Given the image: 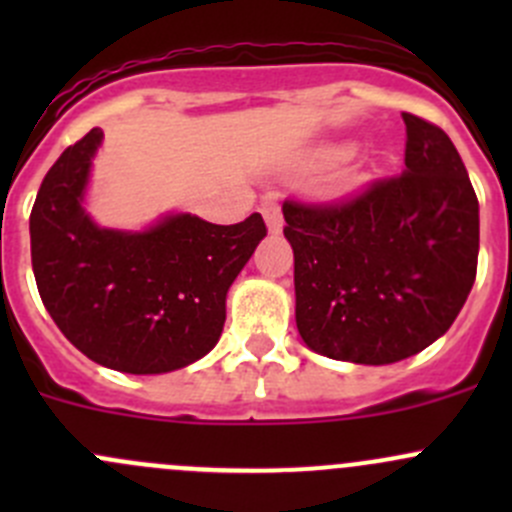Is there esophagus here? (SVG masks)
Wrapping results in <instances>:
<instances>
[{
    "mask_svg": "<svg viewBox=\"0 0 512 512\" xmlns=\"http://www.w3.org/2000/svg\"><path fill=\"white\" fill-rule=\"evenodd\" d=\"M260 210H262V215H265L267 230H270L272 235H275V232H280L282 230V210H280V205H277L275 200H265Z\"/></svg>",
    "mask_w": 512,
    "mask_h": 512,
    "instance_id": "1",
    "label": "esophagus"
}]
</instances>
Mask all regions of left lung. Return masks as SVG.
<instances>
[{
	"label": "left lung",
	"mask_w": 512,
	"mask_h": 512,
	"mask_svg": "<svg viewBox=\"0 0 512 512\" xmlns=\"http://www.w3.org/2000/svg\"><path fill=\"white\" fill-rule=\"evenodd\" d=\"M406 168L337 205L287 200L294 319L312 352L409 359L448 332L476 282L478 198L451 138L404 113Z\"/></svg>",
	"instance_id": "8db88e82"
}]
</instances>
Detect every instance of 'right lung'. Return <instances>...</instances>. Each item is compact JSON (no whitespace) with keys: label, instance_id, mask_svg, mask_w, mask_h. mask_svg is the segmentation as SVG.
<instances>
[{"label":"right lung","instance_id":"add662e5","mask_svg":"<svg viewBox=\"0 0 512 512\" xmlns=\"http://www.w3.org/2000/svg\"><path fill=\"white\" fill-rule=\"evenodd\" d=\"M103 131L66 148L29 218L41 302L66 339L106 369L168 374L218 344L225 299L267 235L260 213L213 225L168 213L146 230L101 227L84 200Z\"/></svg>","mask_w":512,"mask_h":512}]
</instances>
